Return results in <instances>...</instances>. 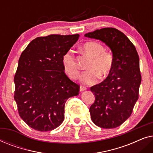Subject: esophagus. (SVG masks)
Returning a JSON list of instances; mask_svg holds the SVG:
<instances>
[{
    "mask_svg": "<svg viewBox=\"0 0 153 153\" xmlns=\"http://www.w3.org/2000/svg\"><path fill=\"white\" fill-rule=\"evenodd\" d=\"M87 89V88L84 86V85H81L80 86V91H85V90Z\"/></svg>",
    "mask_w": 153,
    "mask_h": 153,
    "instance_id": "esophagus-1",
    "label": "esophagus"
}]
</instances>
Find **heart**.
<instances>
[{
	"label": "heart",
	"instance_id": "b5f03b06",
	"mask_svg": "<svg viewBox=\"0 0 153 153\" xmlns=\"http://www.w3.org/2000/svg\"><path fill=\"white\" fill-rule=\"evenodd\" d=\"M83 49L92 59L87 68L89 70L85 71L81 75V82L87 85L94 84L97 82L99 76L103 78L110 74L115 62L114 53L111 51L104 50V46L95 41L84 43ZM62 64L65 72L71 79L76 80L79 78L80 71L72 51H67L62 56Z\"/></svg>",
	"mask_w": 153,
	"mask_h": 153
}]
</instances>
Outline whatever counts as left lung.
<instances>
[{
	"label": "left lung",
	"instance_id": "left-lung-1",
	"mask_svg": "<svg viewBox=\"0 0 153 153\" xmlns=\"http://www.w3.org/2000/svg\"><path fill=\"white\" fill-rule=\"evenodd\" d=\"M85 36L105 42L114 53L112 72L102 82L91 88L95 100L89 111L98 127L115 128L131 116L139 98L141 82L139 55L128 37L116 28H101Z\"/></svg>",
	"mask_w": 153,
	"mask_h": 153
}]
</instances>
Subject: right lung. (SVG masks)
I'll use <instances>...</instances> for the list:
<instances>
[{
  "label": "right lung",
  "mask_w": 153,
  "mask_h": 153,
  "mask_svg": "<svg viewBox=\"0 0 153 153\" xmlns=\"http://www.w3.org/2000/svg\"><path fill=\"white\" fill-rule=\"evenodd\" d=\"M79 34L38 37L21 54L14 75V98L22 120L35 130L51 131L64 120L65 104L80 85L65 73L62 57Z\"/></svg>",
  "instance_id": "obj_1"
}]
</instances>
